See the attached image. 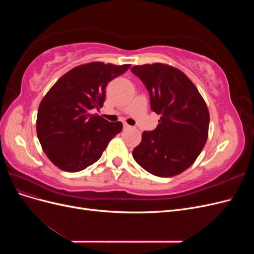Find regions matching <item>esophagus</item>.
I'll return each instance as SVG.
<instances>
[{
    "label": "esophagus",
    "mask_w": 254,
    "mask_h": 254,
    "mask_svg": "<svg viewBox=\"0 0 254 254\" xmlns=\"http://www.w3.org/2000/svg\"><path fill=\"white\" fill-rule=\"evenodd\" d=\"M124 128H125V129H128V128H130V125H128L127 123H124Z\"/></svg>",
    "instance_id": "obj_1"
}]
</instances>
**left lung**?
<instances>
[{
    "mask_svg": "<svg viewBox=\"0 0 254 254\" xmlns=\"http://www.w3.org/2000/svg\"><path fill=\"white\" fill-rule=\"evenodd\" d=\"M150 108L160 114L152 131H144L132 151L136 163L158 177L179 175L195 162L207 140L210 113L198 89L178 68L164 64L134 65Z\"/></svg>",
    "mask_w": 254,
    "mask_h": 254,
    "instance_id": "left-lung-1",
    "label": "left lung"
}]
</instances>
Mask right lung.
<instances>
[{
	"mask_svg": "<svg viewBox=\"0 0 254 254\" xmlns=\"http://www.w3.org/2000/svg\"><path fill=\"white\" fill-rule=\"evenodd\" d=\"M129 67L101 61L75 66L45 94L38 109L37 135L60 170L76 173L95 163L122 131L121 122L109 123L90 111L102 108L107 84Z\"/></svg>",
	"mask_w": 254,
	"mask_h": 254,
	"instance_id": "right-lung-1",
	"label": "right lung"
}]
</instances>
